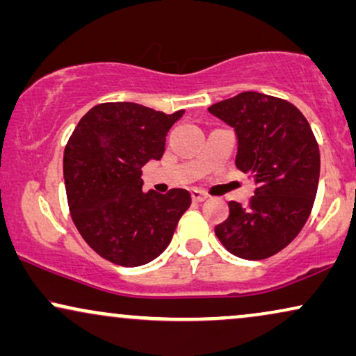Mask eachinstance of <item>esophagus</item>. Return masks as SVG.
Returning a JSON list of instances; mask_svg holds the SVG:
<instances>
[{
    "label": "esophagus",
    "instance_id": "esophagus-1",
    "mask_svg": "<svg viewBox=\"0 0 356 356\" xmlns=\"http://www.w3.org/2000/svg\"><path fill=\"white\" fill-rule=\"evenodd\" d=\"M192 199H193V202H204V200L209 199V195H207L205 192L193 188V191H192Z\"/></svg>",
    "mask_w": 356,
    "mask_h": 356
}]
</instances>
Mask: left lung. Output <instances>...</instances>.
<instances>
[{
    "label": "left lung",
    "instance_id": "8db88e82",
    "mask_svg": "<svg viewBox=\"0 0 356 356\" xmlns=\"http://www.w3.org/2000/svg\"><path fill=\"white\" fill-rule=\"evenodd\" d=\"M209 111L235 128V164L256 184L248 205L228 204L215 235L238 258H269L299 235L312 211L321 174L316 136L292 103L264 93H238Z\"/></svg>",
    "mask_w": 356,
    "mask_h": 356
}]
</instances>
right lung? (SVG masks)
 <instances>
[{"mask_svg":"<svg viewBox=\"0 0 356 356\" xmlns=\"http://www.w3.org/2000/svg\"><path fill=\"white\" fill-rule=\"evenodd\" d=\"M182 115L129 102L100 103L75 126L64 151L67 202L80 235L102 258L141 266L172 240L191 193L143 192L141 168L163 157L168 131Z\"/></svg>","mask_w":356,"mask_h":356,"instance_id":"obj_1","label":"right lung"}]
</instances>
